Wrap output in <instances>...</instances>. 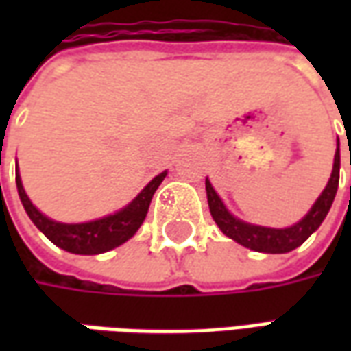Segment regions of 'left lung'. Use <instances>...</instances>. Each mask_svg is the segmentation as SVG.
<instances>
[{
    "mask_svg": "<svg viewBox=\"0 0 351 351\" xmlns=\"http://www.w3.org/2000/svg\"><path fill=\"white\" fill-rule=\"evenodd\" d=\"M351 163V161H350ZM339 175H340V141L337 138V152H335V161H332V173L329 182L319 193L316 203L312 205L308 213L302 216L301 220L289 226V228H265V226H256L248 221L237 218L229 213L228 206L223 205L220 195L216 193L210 180L206 178V199H208V208L213 214L216 226L221 229V233L235 243L243 244L244 248H250L254 252H263V254H287V252L299 248L314 231H316L325 216L331 208L337 190H339Z\"/></svg>",
    "mask_w": 351,
    "mask_h": 351,
    "instance_id": "left-lung-1",
    "label": "left lung"
}]
</instances>
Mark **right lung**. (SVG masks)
Here are the masks:
<instances>
[{"instance_id": "add662e5", "label": "right lung", "mask_w": 351, "mask_h": 351, "mask_svg": "<svg viewBox=\"0 0 351 351\" xmlns=\"http://www.w3.org/2000/svg\"><path fill=\"white\" fill-rule=\"evenodd\" d=\"M167 176V171H163L158 176H154L150 182L146 184L138 195L130 205H125L114 214H108L103 218L92 221H82V223H64L45 216L37 206L29 201L26 190L22 186V178L19 173V163H16V188L22 205L26 208L29 220L34 221L35 228L41 231L43 235L54 243L58 248L79 256H95V254H105L112 250L120 244L128 243L131 237L135 235L138 228L148 213V206L152 201L154 193L160 188L163 178Z\"/></svg>"}]
</instances>
